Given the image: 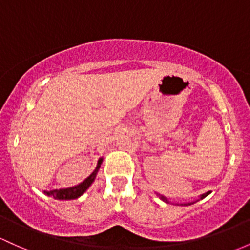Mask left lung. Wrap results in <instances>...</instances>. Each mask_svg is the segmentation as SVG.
<instances>
[{
  "label": "left lung",
  "instance_id": "obj_1",
  "mask_svg": "<svg viewBox=\"0 0 250 250\" xmlns=\"http://www.w3.org/2000/svg\"><path fill=\"white\" fill-rule=\"evenodd\" d=\"M210 192H211V191L207 192V193H204V194H202V196H201V199L205 198V197H207L208 194H210ZM159 197H160V199H163V201L165 202V203H168V199H167L166 197H164V196H160V194H159ZM193 203H196V202H191V203H188V204H184V205H191V204H193Z\"/></svg>",
  "mask_w": 250,
  "mask_h": 250
}]
</instances>
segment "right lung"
<instances>
[{"label":"right lung","mask_w":250,"mask_h":250,"mask_svg":"<svg viewBox=\"0 0 250 250\" xmlns=\"http://www.w3.org/2000/svg\"><path fill=\"white\" fill-rule=\"evenodd\" d=\"M102 161H103V158H101L100 160H98L97 167L95 168V171L92 172V173L90 174L83 183L78 184V185L73 186V188H60V190H53V191H43V192H45L47 196H53L56 199H62H62L67 201V199L78 198V197H81L82 194H83L84 192L90 188V185L94 183V180H95L96 175H97V172H98V169H100Z\"/></svg>","instance_id":"add662e5"}]
</instances>
